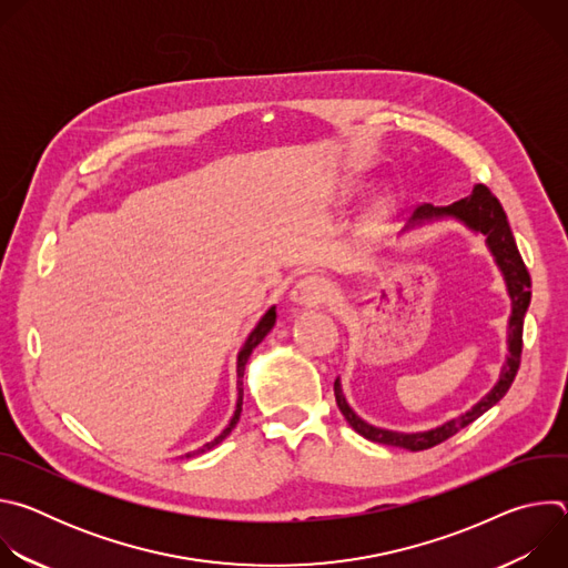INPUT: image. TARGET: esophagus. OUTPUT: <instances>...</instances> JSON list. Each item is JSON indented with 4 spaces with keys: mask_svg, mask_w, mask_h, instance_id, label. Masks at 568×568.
<instances>
[{
    "mask_svg": "<svg viewBox=\"0 0 568 568\" xmlns=\"http://www.w3.org/2000/svg\"><path fill=\"white\" fill-rule=\"evenodd\" d=\"M290 298L294 305L326 303L331 298V285L318 276H303L301 281H296Z\"/></svg>",
    "mask_w": 568,
    "mask_h": 568,
    "instance_id": "1",
    "label": "esophagus"
}]
</instances>
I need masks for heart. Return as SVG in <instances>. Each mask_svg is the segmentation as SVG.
Returning a JSON list of instances; mask_svg holds the SVG:
<instances>
[{
    "label": "heart",
    "instance_id": "b5f03b06",
    "mask_svg": "<svg viewBox=\"0 0 568 568\" xmlns=\"http://www.w3.org/2000/svg\"><path fill=\"white\" fill-rule=\"evenodd\" d=\"M379 209H382V204H379Z\"/></svg>",
    "mask_w": 568,
    "mask_h": 568
}]
</instances>
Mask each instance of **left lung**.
<instances>
[{
  "instance_id": "1",
  "label": "left lung",
  "mask_w": 568,
  "mask_h": 568,
  "mask_svg": "<svg viewBox=\"0 0 568 568\" xmlns=\"http://www.w3.org/2000/svg\"><path fill=\"white\" fill-rule=\"evenodd\" d=\"M436 222H456V224L465 226L469 233H474V235L480 233L485 237V247H488V252L493 254L495 265L499 267V272L504 276L506 292L510 296L508 337H506L508 355L501 364L499 379L476 404H471V409L445 420L443 425H436V427L423 429V432H395V429L375 427V425L366 423L364 418H359L355 414V409L348 404V399L344 395V388H342V379L339 377L335 379L337 407L344 414V418L348 420V425L359 436H364L371 443L409 449V452L429 449V447L447 440L449 436H454L456 432H460L463 427L474 423L478 416H483L485 412L493 409L495 404L508 393V388H510V384L517 375V368H519L524 316H526V310L530 305V274H528V270L521 261V254L517 250V242H515V235L510 231L506 211L501 209L499 200L488 189H485L483 184H476L467 197H463V200H458L449 206H434V204L420 206L414 213L412 222L404 226L402 233H409L414 229H423V226L436 224Z\"/></svg>"
}]
</instances>
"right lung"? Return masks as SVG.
<instances>
[{
    "mask_svg": "<svg viewBox=\"0 0 568 568\" xmlns=\"http://www.w3.org/2000/svg\"><path fill=\"white\" fill-rule=\"evenodd\" d=\"M274 323H276V305H272L261 318H258V323L254 326V331L247 335V339H245V344H242V348H240V353H237V359H235V388H237V399H235V412H233V416H231V420H229V425L220 432V436H215L211 443H206V445H202L200 449H195V452H189V454H184L182 458H193V456H200V454H204V452H209V449H213L215 445H220L229 434H231V429L237 425V420H240V414H242V395H245V388H242V377H245V366H247V359H250V355H252V351L267 337V333L274 328Z\"/></svg>",
    "mask_w": 568,
    "mask_h": 568,
    "instance_id": "obj_1",
    "label": "right lung"
}]
</instances>
